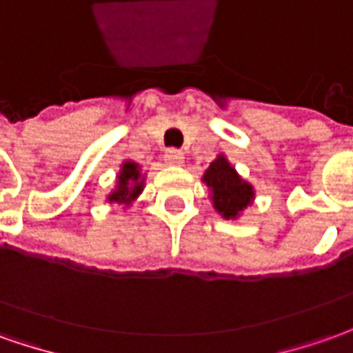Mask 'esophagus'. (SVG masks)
Here are the masks:
<instances>
[{
  "mask_svg": "<svg viewBox=\"0 0 353 353\" xmlns=\"http://www.w3.org/2000/svg\"><path fill=\"white\" fill-rule=\"evenodd\" d=\"M164 160H166L168 166H183V152L181 150H177V148H170L164 152Z\"/></svg>",
  "mask_w": 353,
  "mask_h": 353,
  "instance_id": "esophagus-1",
  "label": "esophagus"
}]
</instances>
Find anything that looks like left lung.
Wrapping results in <instances>:
<instances>
[{"mask_svg":"<svg viewBox=\"0 0 353 353\" xmlns=\"http://www.w3.org/2000/svg\"><path fill=\"white\" fill-rule=\"evenodd\" d=\"M203 181L210 189L212 207L226 220H234L239 216L243 208L249 207L255 199L253 185L247 183L245 179H241L236 168L222 154L214 162H210V166L203 176Z\"/></svg>","mask_w":353,"mask_h":353,"instance_id":"obj_1","label":"left lung"}]
</instances>
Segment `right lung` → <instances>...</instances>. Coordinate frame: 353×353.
Instances as JSON below:
<instances>
[{
  "mask_svg": "<svg viewBox=\"0 0 353 353\" xmlns=\"http://www.w3.org/2000/svg\"><path fill=\"white\" fill-rule=\"evenodd\" d=\"M143 187H145V177L141 174V166L131 160H125L117 174L116 189L108 195V201L129 207L143 193Z\"/></svg>",
  "mask_w": 353,
  "mask_h": 353,
  "instance_id": "add662e5",
  "label": "right lung"
}]
</instances>
